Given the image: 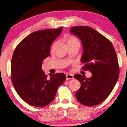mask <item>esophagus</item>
<instances>
[{
	"label": "esophagus",
	"instance_id": "1",
	"mask_svg": "<svg viewBox=\"0 0 127 127\" xmlns=\"http://www.w3.org/2000/svg\"><path fill=\"white\" fill-rule=\"evenodd\" d=\"M74 76L72 74H66V79H73Z\"/></svg>",
	"mask_w": 127,
	"mask_h": 127
}]
</instances>
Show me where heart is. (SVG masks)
I'll return each mask as SVG.
<instances>
[{
  "label": "heart",
  "mask_w": 127,
  "mask_h": 127,
  "mask_svg": "<svg viewBox=\"0 0 127 127\" xmlns=\"http://www.w3.org/2000/svg\"><path fill=\"white\" fill-rule=\"evenodd\" d=\"M68 44H78L80 45V41L79 40L78 38H77L75 37H73V36H69L68 38Z\"/></svg>",
  "instance_id": "heart-1"
}]
</instances>
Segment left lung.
Here are the masks:
<instances>
[{
  "label": "left lung",
  "mask_w": 127,
  "mask_h": 127,
  "mask_svg": "<svg viewBox=\"0 0 127 127\" xmlns=\"http://www.w3.org/2000/svg\"><path fill=\"white\" fill-rule=\"evenodd\" d=\"M70 32L80 38L83 48L82 69L92 73L90 78L80 74L74 77L81 83L76 93L77 100L87 106L100 104L108 97L119 76L117 54L112 43L89 26L73 27Z\"/></svg>",
  "instance_id": "left-lung-1"
}]
</instances>
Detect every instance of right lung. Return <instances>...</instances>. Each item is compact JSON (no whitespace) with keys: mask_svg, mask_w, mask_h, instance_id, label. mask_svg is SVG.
<instances>
[{"mask_svg":"<svg viewBox=\"0 0 127 127\" xmlns=\"http://www.w3.org/2000/svg\"><path fill=\"white\" fill-rule=\"evenodd\" d=\"M63 27L34 32L19 43L12 56V82L17 93L26 102L44 107L54 99L58 88L65 80L62 73L49 74L41 69L42 62L50 55V46Z\"/></svg>","mask_w":127,"mask_h":127,"instance_id":"obj_1","label":"right lung"}]
</instances>
